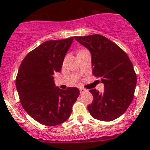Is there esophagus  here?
I'll return each instance as SVG.
<instances>
[{
  "instance_id": "1",
  "label": "esophagus",
  "mask_w": 150,
  "mask_h": 150,
  "mask_svg": "<svg viewBox=\"0 0 150 150\" xmlns=\"http://www.w3.org/2000/svg\"><path fill=\"white\" fill-rule=\"evenodd\" d=\"M88 91L86 90V89L83 88H80V93H81V94H83V93H86V92H87Z\"/></svg>"
}]
</instances>
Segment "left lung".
<instances>
[{
	"label": "left lung",
	"instance_id": "1",
	"mask_svg": "<svg viewBox=\"0 0 150 150\" xmlns=\"http://www.w3.org/2000/svg\"><path fill=\"white\" fill-rule=\"evenodd\" d=\"M75 39L91 54L92 72L101 78L104 91L91 89L93 100L88 106L91 115L102 121H112L121 116L132 102L137 75L126 53L117 44L99 34L76 36Z\"/></svg>",
	"mask_w": 150,
	"mask_h": 150
}]
</instances>
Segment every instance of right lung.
Segmentation results:
<instances>
[{"instance_id": "right-lung-1", "label": "right lung", "mask_w": 150, "mask_h": 150, "mask_svg": "<svg viewBox=\"0 0 150 150\" xmlns=\"http://www.w3.org/2000/svg\"><path fill=\"white\" fill-rule=\"evenodd\" d=\"M73 37L44 42L29 52L19 66L16 78L20 102L36 121L54 126L66 121L80 94L78 88L56 87L54 72L61 71Z\"/></svg>"}]
</instances>
